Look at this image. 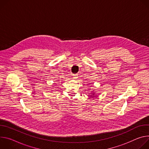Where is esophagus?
<instances>
[{
	"instance_id": "obj_1",
	"label": "esophagus",
	"mask_w": 149,
	"mask_h": 149,
	"mask_svg": "<svg viewBox=\"0 0 149 149\" xmlns=\"http://www.w3.org/2000/svg\"><path fill=\"white\" fill-rule=\"evenodd\" d=\"M73 79H77L78 77V75L77 74H74L73 75Z\"/></svg>"
}]
</instances>
